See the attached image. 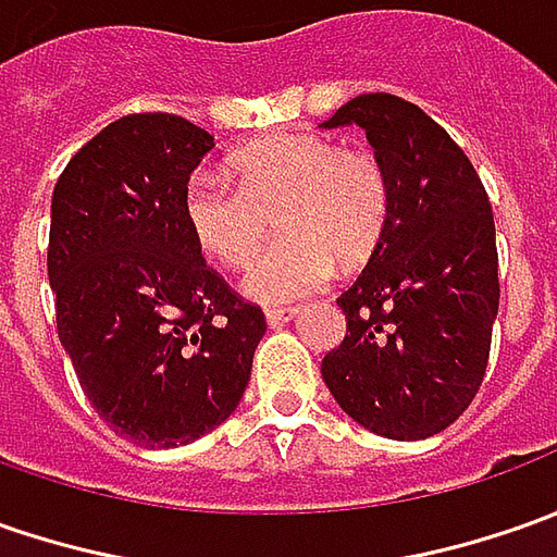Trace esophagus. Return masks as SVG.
Wrapping results in <instances>:
<instances>
[{
    "mask_svg": "<svg viewBox=\"0 0 557 557\" xmlns=\"http://www.w3.org/2000/svg\"><path fill=\"white\" fill-rule=\"evenodd\" d=\"M298 314V308H268V326H283Z\"/></svg>",
    "mask_w": 557,
    "mask_h": 557,
    "instance_id": "1",
    "label": "esophagus"
}]
</instances>
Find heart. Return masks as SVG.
Here are the masks:
<instances>
[{
  "instance_id": "1",
  "label": "heart",
  "mask_w": 557,
  "mask_h": 557,
  "mask_svg": "<svg viewBox=\"0 0 557 557\" xmlns=\"http://www.w3.org/2000/svg\"><path fill=\"white\" fill-rule=\"evenodd\" d=\"M237 184L197 172L184 187V221L209 259L243 268L252 261L249 296L289 301L333 277L336 261L357 268L373 256L392 215V182L363 147H336L323 135H271L231 157Z\"/></svg>"
}]
</instances>
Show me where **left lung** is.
Wrapping results in <instances>:
<instances>
[{"label":"left lung","instance_id":"8db88e82","mask_svg":"<svg viewBox=\"0 0 557 557\" xmlns=\"http://www.w3.org/2000/svg\"><path fill=\"white\" fill-rule=\"evenodd\" d=\"M357 123L392 182V215L360 277L336 298L348 320L320 373L363 429L422 441L469 410L499 311L487 190L462 147L410 101L357 95L323 128Z\"/></svg>","mask_w":557,"mask_h":557}]
</instances>
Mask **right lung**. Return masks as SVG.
Returning a JSON list of instances; mask_svg holds the SVG:
<instances>
[{"label":"right lung","instance_id":"add662e5","mask_svg":"<svg viewBox=\"0 0 557 557\" xmlns=\"http://www.w3.org/2000/svg\"><path fill=\"white\" fill-rule=\"evenodd\" d=\"M215 138L175 113L101 128L51 197L58 338L88 404L138 447H182L237 410L264 336L259 305L202 259L184 187Z\"/></svg>","mask_w":557,"mask_h":557}]
</instances>
